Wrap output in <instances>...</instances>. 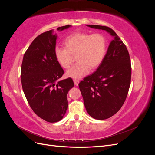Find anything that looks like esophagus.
Returning a JSON list of instances; mask_svg holds the SVG:
<instances>
[{
    "instance_id": "esophagus-1",
    "label": "esophagus",
    "mask_w": 155,
    "mask_h": 155,
    "mask_svg": "<svg viewBox=\"0 0 155 155\" xmlns=\"http://www.w3.org/2000/svg\"><path fill=\"white\" fill-rule=\"evenodd\" d=\"M74 83L75 85H76V86H78V84H79V81L78 80V79H74Z\"/></svg>"
}]
</instances>
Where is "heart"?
Here are the masks:
<instances>
[{
	"instance_id": "b5f03b06",
	"label": "heart",
	"mask_w": 155,
	"mask_h": 155,
	"mask_svg": "<svg viewBox=\"0 0 155 155\" xmlns=\"http://www.w3.org/2000/svg\"><path fill=\"white\" fill-rule=\"evenodd\" d=\"M64 45L65 48H55V58L61 67L68 68L76 55L77 63L66 73L67 76L74 79H79L87 74L90 68H97L106 53L105 37L100 34L74 33L65 39Z\"/></svg>"
}]
</instances>
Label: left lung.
I'll use <instances>...</instances> for the list:
<instances>
[{"label":"left lung","mask_w":155,"mask_h":155,"mask_svg":"<svg viewBox=\"0 0 155 155\" xmlns=\"http://www.w3.org/2000/svg\"><path fill=\"white\" fill-rule=\"evenodd\" d=\"M87 26L105 30L114 37L96 71L79 83L88 114L96 120H104L118 112L126 100L131 78L130 56L113 30L105 26Z\"/></svg>","instance_id":"8db88e82"}]
</instances>
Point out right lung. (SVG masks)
Returning a JSON list of instances; mask_svg holds the SVG:
<instances>
[{
  "label": "right lung",
  "instance_id": "1",
  "mask_svg": "<svg viewBox=\"0 0 155 155\" xmlns=\"http://www.w3.org/2000/svg\"><path fill=\"white\" fill-rule=\"evenodd\" d=\"M56 39L53 30L37 36L24 55L21 73L22 90L31 109L50 123L63 119L68 107L67 94L74 86L71 78L60 79L64 70L55 58Z\"/></svg>",
  "mask_w": 155,
  "mask_h": 155
}]
</instances>
